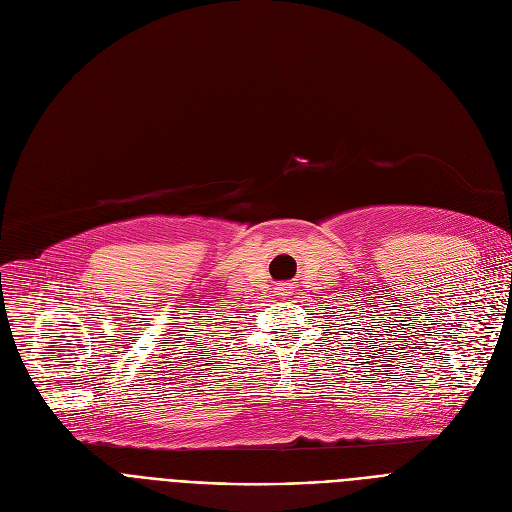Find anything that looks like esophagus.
Segmentation results:
<instances>
[{
    "label": "esophagus",
    "mask_w": 512,
    "mask_h": 512,
    "mask_svg": "<svg viewBox=\"0 0 512 512\" xmlns=\"http://www.w3.org/2000/svg\"><path fill=\"white\" fill-rule=\"evenodd\" d=\"M276 292L280 294L282 299H286V297H290V294L294 292V284H292V282H280V284L276 286Z\"/></svg>",
    "instance_id": "34e87169"
}]
</instances>
